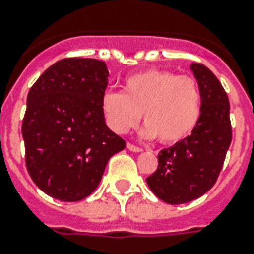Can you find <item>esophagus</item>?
<instances>
[{"instance_id": "esophagus-1", "label": "esophagus", "mask_w": 254, "mask_h": 254, "mask_svg": "<svg viewBox=\"0 0 254 254\" xmlns=\"http://www.w3.org/2000/svg\"><path fill=\"white\" fill-rule=\"evenodd\" d=\"M127 147L130 151H134V153H139V151H142V149H141V147L135 146V145H133V143H127Z\"/></svg>"}]
</instances>
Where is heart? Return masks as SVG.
Masks as SVG:
<instances>
[{"label":"heart","mask_w":254,"mask_h":254,"mask_svg":"<svg viewBox=\"0 0 254 254\" xmlns=\"http://www.w3.org/2000/svg\"><path fill=\"white\" fill-rule=\"evenodd\" d=\"M101 111L111 130L124 134L137 125L142 112L143 138L175 143L196 127L201 95L196 80L163 69H146L127 77L123 92H105Z\"/></svg>","instance_id":"b5f03b06"}]
</instances>
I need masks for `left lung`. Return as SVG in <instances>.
<instances>
[{
  "mask_svg": "<svg viewBox=\"0 0 254 254\" xmlns=\"http://www.w3.org/2000/svg\"><path fill=\"white\" fill-rule=\"evenodd\" d=\"M190 68L201 95L200 117L191 134L158 154V169L146 178L150 190L169 204H183L204 195L215 183L232 141L229 100L205 65Z\"/></svg>",
  "mask_w": 254,
  "mask_h": 254,
  "instance_id": "obj_1",
  "label": "left lung"
}]
</instances>
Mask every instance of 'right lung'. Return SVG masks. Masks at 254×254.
<instances>
[{
  "mask_svg": "<svg viewBox=\"0 0 254 254\" xmlns=\"http://www.w3.org/2000/svg\"><path fill=\"white\" fill-rule=\"evenodd\" d=\"M108 75L104 62L67 58L30 88L22 123L26 167L34 183L54 199L89 196L109 158L125 147L101 111Z\"/></svg>",
  "mask_w": 254,
  "mask_h": 254,
  "instance_id": "obj_1",
  "label": "right lung"
}]
</instances>
